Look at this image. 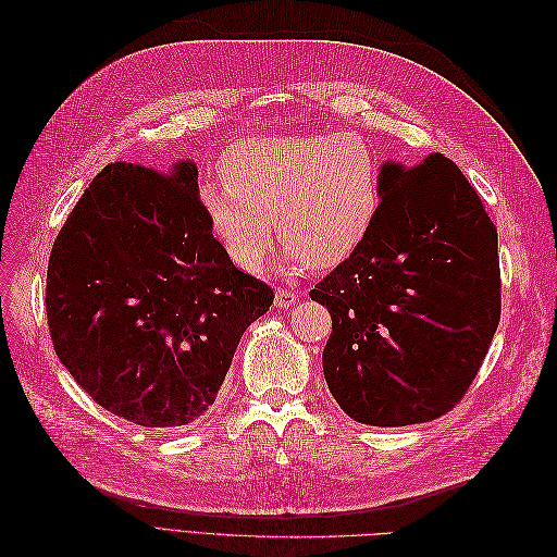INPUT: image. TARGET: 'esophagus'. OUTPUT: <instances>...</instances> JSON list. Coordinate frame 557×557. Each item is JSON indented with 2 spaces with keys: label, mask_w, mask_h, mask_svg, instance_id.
I'll return each mask as SVG.
<instances>
[{
  "label": "esophagus",
  "mask_w": 557,
  "mask_h": 557,
  "mask_svg": "<svg viewBox=\"0 0 557 557\" xmlns=\"http://www.w3.org/2000/svg\"><path fill=\"white\" fill-rule=\"evenodd\" d=\"M297 299H299V295H297L295 290H290V288H278V290H276V297H274V305H276L278 309H285V307H293Z\"/></svg>",
  "instance_id": "obj_1"
}]
</instances>
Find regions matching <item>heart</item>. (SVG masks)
<instances>
[{
	"label": "heart",
	"instance_id": "b5f03b06",
	"mask_svg": "<svg viewBox=\"0 0 557 557\" xmlns=\"http://www.w3.org/2000/svg\"><path fill=\"white\" fill-rule=\"evenodd\" d=\"M221 176L199 188L209 225L227 256L258 272L274 244L288 262L332 269L372 232L381 201V164L360 137L339 132L278 134L234 144Z\"/></svg>",
	"mask_w": 557,
	"mask_h": 557
}]
</instances>
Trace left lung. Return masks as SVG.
I'll return each instance as SVG.
<instances>
[{
  "label": "left lung",
  "mask_w": 557,
  "mask_h": 557,
  "mask_svg": "<svg viewBox=\"0 0 557 557\" xmlns=\"http://www.w3.org/2000/svg\"><path fill=\"white\" fill-rule=\"evenodd\" d=\"M364 244L315 285L332 334L323 372L358 423L399 428L448 413L469 391L502 313L497 227L442 153L383 164Z\"/></svg>",
  "instance_id": "left-lung-1"
}]
</instances>
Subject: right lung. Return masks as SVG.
I'll use <instances>...</instances> for the list:
<instances>
[{"label":"right lung","instance_id":"right-lung-1","mask_svg":"<svg viewBox=\"0 0 557 557\" xmlns=\"http://www.w3.org/2000/svg\"><path fill=\"white\" fill-rule=\"evenodd\" d=\"M272 285L239 272L201 209L197 166L115 162L50 250L53 348L99 407L144 428L188 425L215 401Z\"/></svg>","mask_w":557,"mask_h":557}]
</instances>
